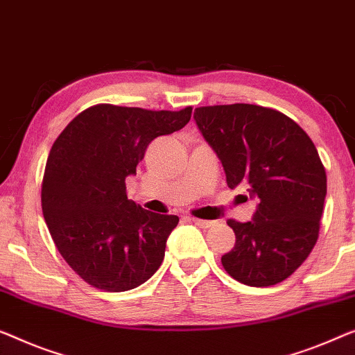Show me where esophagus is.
Returning a JSON list of instances; mask_svg holds the SVG:
<instances>
[{
  "instance_id": "34e87169",
  "label": "esophagus",
  "mask_w": 355,
  "mask_h": 355,
  "mask_svg": "<svg viewBox=\"0 0 355 355\" xmlns=\"http://www.w3.org/2000/svg\"><path fill=\"white\" fill-rule=\"evenodd\" d=\"M192 223L202 229H209L211 225H214L213 220H205V219H197V218H192Z\"/></svg>"
}]
</instances>
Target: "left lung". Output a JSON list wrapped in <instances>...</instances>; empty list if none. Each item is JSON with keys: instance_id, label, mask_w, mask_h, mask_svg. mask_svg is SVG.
Returning a JSON list of instances; mask_svg holds the SVG:
<instances>
[{"instance_id": "8db88e82", "label": "left lung", "mask_w": 355, "mask_h": 355, "mask_svg": "<svg viewBox=\"0 0 355 355\" xmlns=\"http://www.w3.org/2000/svg\"><path fill=\"white\" fill-rule=\"evenodd\" d=\"M193 120L227 186L245 184L259 200L248 223L227 220L235 246L220 263L240 284H280L304 263L320 229L327 174L314 142L291 118L259 105L198 107Z\"/></svg>"}]
</instances>
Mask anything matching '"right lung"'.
<instances>
[{"mask_svg":"<svg viewBox=\"0 0 355 355\" xmlns=\"http://www.w3.org/2000/svg\"><path fill=\"white\" fill-rule=\"evenodd\" d=\"M179 112L99 104L76 115L51 148L41 208L59 253L85 282L128 291L155 274L178 216L144 209L126 195L148 144L182 130Z\"/></svg>","mask_w":355,"mask_h":355,"instance_id":"right-lung-1","label":"right lung"}]
</instances>
